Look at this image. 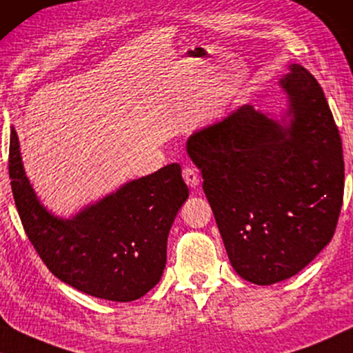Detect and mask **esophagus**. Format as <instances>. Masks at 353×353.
Listing matches in <instances>:
<instances>
[{"label":"esophagus","instance_id":"34e87169","mask_svg":"<svg viewBox=\"0 0 353 353\" xmlns=\"http://www.w3.org/2000/svg\"><path fill=\"white\" fill-rule=\"evenodd\" d=\"M182 176H183V181L190 188H195L198 187V183H200V176H198V172L193 170V168H183L182 170Z\"/></svg>","mask_w":353,"mask_h":353}]
</instances>
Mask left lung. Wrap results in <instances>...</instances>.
<instances>
[{"mask_svg": "<svg viewBox=\"0 0 353 353\" xmlns=\"http://www.w3.org/2000/svg\"><path fill=\"white\" fill-rule=\"evenodd\" d=\"M281 120L243 105L187 141L230 264L254 285L299 274L331 241L344 196L342 143L323 89L292 63Z\"/></svg>", "mask_w": 353, "mask_h": 353, "instance_id": "1", "label": "left lung"}]
</instances>
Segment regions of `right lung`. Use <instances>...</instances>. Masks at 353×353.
Returning <instances> with one entry per match:
<instances>
[{
	"instance_id": "obj_1",
	"label": "right lung",
	"mask_w": 353,
	"mask_h": 353,
	"mask_svg": "<svg viewBox=\"0 0 353 353\" xmlns=\"http://www.w3.org/2000/svg\"><path fill=\"white\" fill-rule=\"evenodd\" d=\"M9 177L23 230L49 270L99 299L129 302L147 294L166 265L174 217L188 198L177 163L125 183L70 219L39 203L11 128Z\"/></svg>"
}]
</instances>
